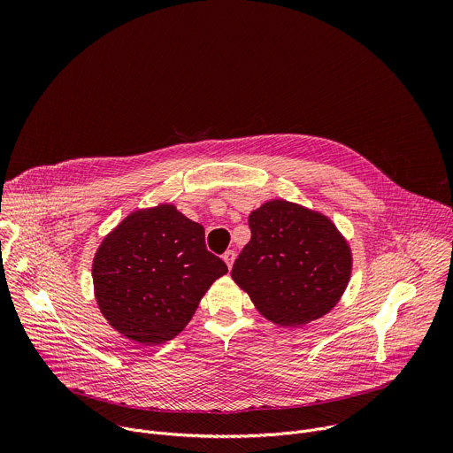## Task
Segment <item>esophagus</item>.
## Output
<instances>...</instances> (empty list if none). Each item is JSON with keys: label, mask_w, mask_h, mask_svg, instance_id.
Here are the masks:
<instances>
[{"label": "esophagus", "mask_w": 453, "mask_h": 453, "mask_svg": "<svg viewBox=\"0 0 453 453\" xmlns=\"http://www.w3.org/2000/svg\"><path fill=\"white\" fill-rule=\"evenodd\" d=\"M234 256H236V252L234 250H226L224 252V262H226V265H227V269H231L233 267V262H234Z\"/></svg>", "instance_id": "esophagus-1"}]
</instances>
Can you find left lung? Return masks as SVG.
<instances>
[{"instance_id":"left-lung-1","label":"left lung","mask_w":453,"mask_h":453,"mask_svg":"<svg viewBox=\"0 0 453 453\" xmlns=\"http://www.w3.org/2000/svg\"><path fill=\"white\" fill-rule=\"evenodd\" d=\"M249 227L250 240L231 278L265 319L280 326H303L339 303L353 256L326 215L273 199L249 215Z\"/></svg>"}]
</instances>
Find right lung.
Segmentation results:
<instances>
[{"label":"right lung","instance_id":"obj_1","mask_svg":"<svg viewBox=\"0 0 453 453\" xmlns=\"http://www.w3.org/2000/svg\"><path fill=\"white\" fill-rule=\"evenodd\" d=\"M227 265L204 243V227L173 204L125 217L93 257L96 304L109 325L143 346L179 335Z\"/></svg>","mask_w":453,"mask_h":453}]
</instances>
